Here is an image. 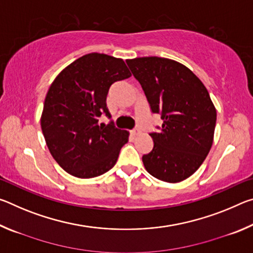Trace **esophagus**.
Segmentation results:
<instances>
[{
	"mask_svg": "<svg viewBox=\"0 0 253 253\" xmlns=\"http://www.w3.org/2000/svg\"><path fill=\"white\" fill-rule=\"evenodd\" d=\"M130 132H131V135L132 136H136V135H138V134H140V129H139V128H134V129H131L130 130Z\"/></svg>",
	"mask_w": 253,
	"mask_h": 253,
	"instance_id": "obj_1",
	"label": "esophagus"
}]
</instances>
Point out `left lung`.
<instances>
[{"label": "left lung", "instance_id": "left-lung-1", "mask_svg": "<svg viewBox=\"0 0 253 253\" xmlns=\"http://www.w3.org/2000/svg\"><path fill=\"white\" fill-rule=\"evenodd\" d=\"M142 85L153 114L163 119L149 132L154 146L143 155L147 172L177 183L198 169L211 149L216 110L209 91L188 68L174 60L144 57L126 60Z\"/></svg>", "mask_w": 253, "mask_h": 253}]
</instances>
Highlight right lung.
<instances>
[{
  "label": "right lung",
  "mask_w": 253,
  "mask_h": 253,
  "mask_svg": "<svg viewBox=\"0 0 253 253\" xmlns=\"http://www.w3.org/2000/svg\"><path fill=\"white\" fill-rule=\"evenodd\" d=\"M131 75L123 59L89 53L77 59L54 79L46 93L41 128L51 155L79 178L108 172L128 142V131L113 121L106 105L110 85Z\"/></svg>",
  "instance_id": "right-lung-1"
}]
</instances>
